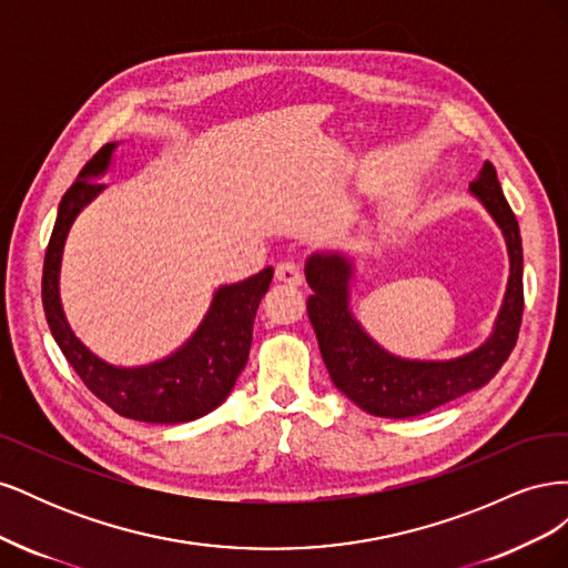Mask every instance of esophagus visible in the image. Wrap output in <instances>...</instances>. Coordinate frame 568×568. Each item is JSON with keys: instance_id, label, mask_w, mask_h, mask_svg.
<instances>
[{"instance_id": "esophagus-1", "label": "esophagus", "mask_w": 568, "mask_h": 568, "mask_svg": "<svg viewBox=\"0 0 568 568\" xmlns=\"http://www.w3.org/2000/svg\"><path fill=\"white\" fill-rule=\"evenodd\" d=\"M274 277H277V282L288 284V286H298L303 282L301 267L296 263H280L277 270H274Z\"/></svg>"}]
</instances>
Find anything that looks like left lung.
Wrapping results in <instances>:
<instances>
[{
	"mask_svg": "<svg viewBox=\"0 0 568 568\" xmlns=\"http://www.w3.org/2000/svg\"><path fill=\"white\" fill-rule=\"evenodd\" d=\"M469 194L503 230L509 253V280L493 334L471 353L453 359H407L384 351L351 311L353 261L338 251L315 253L305 263V280L313 288L307 317L317 334L320 353L334 386L359 409L374 417L407 419L426 415L459 395L486 386L517 346L524 315V251L519 222L486 161Z\"/></svg>",
	"mask_w": 568,
	"mask_h": 568,
	"instance_id": "8db88e82",
	"label": "left lung"
}]
</instances>
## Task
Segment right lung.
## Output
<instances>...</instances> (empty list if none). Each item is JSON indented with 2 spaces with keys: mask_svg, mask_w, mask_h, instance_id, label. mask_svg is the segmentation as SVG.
Returning a JSON list of instances; mask_svg holds the SVG:
<instances>
[{
  "mask_svg": "<svg viewBox=\"0 0 568 568\" xmlns=\"http://www.w3.org/2000/svg\"><path fill=\"white\" fill-rule=\"evenodd\" d=\"M115 142L101 146L97 156L80 170L78 180L63 194L54 230L44 253L42 305L49 329L61 353L101 403H106L120 417L149 424H184L209 415L232 393L236 376L242 374L251 351L253 320L261 298L272 282V267L253 277L220 286L209 313L186 343L159 363L142 367H115L97 357L73 334L59 294V274L65 236L84 205L92 203L104 184L113 161Z\"/></svg>",
  "mask_w": 568,
  "mask_h": 568,
  "instance_id": "right-lung-1",
  "label": "right lung"
}]
</instances>
